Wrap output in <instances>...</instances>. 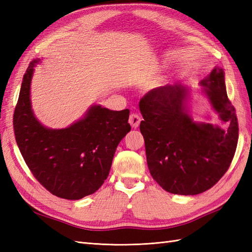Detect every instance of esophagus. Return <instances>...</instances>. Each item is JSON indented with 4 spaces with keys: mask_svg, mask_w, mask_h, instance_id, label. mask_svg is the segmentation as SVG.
<instances>
[{
    "mask_svg": "<svg viewBox=\"0 0 252 252\" xmlns=\"http://www.w3.org/2000/svg\"><path fill=\"white\" fill-rule=\"evenodd\" d=\"M129 123L133 129H136V127H138V126H140V123H141V117L137 114H131L129 117Z\"/></svg>",
    "mask_w": 252,
    "mask_h": 252,
    "instance_id": "obj_1",
    "label": "esophagus"
}]
</instances>
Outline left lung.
Masks as SVG:
<instances>
[{"mask_svg":"<svg viewBox=\"0 0 252 252\" xmlns=\"http://www.w3.org/2000/svg\"><path fill=\"white\" fill-rule=\"evenodd\" d=\"M200 84L220 120L228 123L226 130L191 119L186 105L189 89L182 83L154 89L140 100L149 172L171 194L197 195L211 189L236 152L238 122L223 69L216 67Z\"/></svg>","mask_w":252,"mask_h":252,"instance_id":"obj_1","label":"left lung"}]
</instances>
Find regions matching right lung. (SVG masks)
<instances>
[{"instance_id":"1","label":"right lung","mask_w":252,"mask_h":252,"mask_svg":"<svg viewBox=\"0 0 252 252\" xmlns=\"http://www.w3.org/2000/svg\"><path fill=\"white\" fill-rule=\"evenodd\" d=\"M24 74L13 125L28 168L40 184L60 198L78 200L93 194L109 174L118 144L130 132V110L90 107L82 119L66 129H49L31 108L30 88L35 63Z\"/></svg>"}]
</instances>
